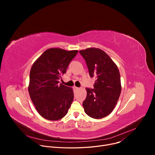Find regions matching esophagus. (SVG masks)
<instances>
[{"instance_id": "1", "label": "esophagus", "mask_w": 155, "mask_h": 155, "mask_svg": "<svg viewBox=\"0 0 155 155\" xmlns=\"http://www.w3.org/2000/svg\"><path fill=\"white\" fill-rule=\"evenodd\" d=\"M74 89L75 90H78L80 89V88H79V87H76V86H74Z\"/></svg>"}]
</instances>
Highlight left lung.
<instances>
[{"mask_svg":"<svg viewBox=\"0 0 155 155\" xmlns=\"http://www.w3.org/2000/svg\"><path fill=\"white\" fill-rule=\"evenodd\" d=\"M84 59L90 77H96L94 89L86 88L83 102L85 113L91 118L107 117L114 109L121 91L120 74L116 64L103 50L89 48L79 51Z\"/></svg>","mask_w":155,"mask_h":155,"instance_id":"obj_1","label":"left lung"}]
</instances>
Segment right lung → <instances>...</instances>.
Wrapping results in <instances>:
<instances>
[{"label":"right lung","instance_id":"obj_1","mask_svg":"<svg viewBox=\"0 0 155 155\" xmlns=\"http://www.w3.org/2000/svg\"><path fill=\"white\" fill-rule=\"evenodd\" d=\"M78 51L51 48L44 51L32 65L29 94L43 118L56 121L68 114L74 99L73 89L59 84V80Z\"/></svg>","mask_w":155,"mask_h":155}]
</instances>
